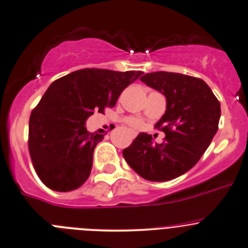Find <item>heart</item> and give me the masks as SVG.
<instances>
[{
  "label": "heart",
  "mask_w": 248,
  "mask_h": 248,
  "mask_svg": "<svg viewBox=\"0 0 248 248\" xmlns=\"http://www.w3.org/2000/svg\"><path fill=\"white\" fill-rule=\"evenodd\" d=\"M126 123L130 125V126L135 127V129H140V126H142V122L140 121V119H136V118H129L126 121Z\"/></svg>",
  "instance_id": "heart-1"
}]
</instances>
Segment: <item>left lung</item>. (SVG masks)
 <instances>
[{
    "instance_id": "1",
    "label": "left lung",
    "mask_w": 248,
    "mask_h": 248,
    "mask_svg": "<svg viewBox=\"0 0 248 248\" xmlns=\"http://www.w3.org/2000/svg\"><path fill=\"white\" fill-rule=\"evenodd\" d=\"M161 92L167 110L155 127L166 134L161 144L140 132L123 150L125 161L140 176L163 182L195 166L217 131L220 103L202 79L172 72H154L140 78Z\"/></svg>"
}]
</instances>
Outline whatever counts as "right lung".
<instances>
[{"label":"right lung","instance_id":"1","mask_svg":"<svg viewBox=\"0 0 248 248\" xmlns=\"http://www.w3.org/2000/svg\"><path fill=\"white\" fill-rule=\"evenodd\" d=\"M143 72L84 68L50 84L29 118L28 149L46 187L71 191L91 174L93 151L104 136L89 132L85 122L95 111L113 108L125 87Z\"/></svg>","mask_w":248,"mask_h":248}]
</instances>
